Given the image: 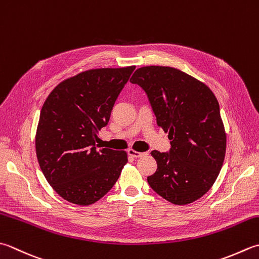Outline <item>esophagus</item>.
Wrapping results in <instances>:
<instances>
[{
    "mask_svg": "<svg viewBox=\"0 0 259 259\" xmlns=\"http://www.w3.org/2000/svg\"><path fill=\"white\" fill-rule=\"evenodd\" d=\"M128 154L131 157H135V158H139V157H143L146 155V153H140V151H137L135 149H129Z\"/></svg>",
    "mask_w": 259,
    "mask_h": 259,
    "instance_id": "obj_1",
    "label": "esophagus"
}]
</instances>
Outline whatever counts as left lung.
I'll return each instance as SVG.
<instances>
[{"mask_svg": "<svg viewBox=\"0 0 259 259\" xmlns=\"http://www.w3.org/2000/svg\"><path fill=\"white\" fill-rule=\"evenodd\" d=\"M148 95L157 124L168 133L169 153L151 151L157 170L147 177L157 194L176 205L199 200L224 164L227 134L209 86L168 66H145L131 76Z\"/></svg>", "mask_w": 259, "mask_h": 259, "instance_id": "left-lung-1", "label": "left lung"}]
</instances>
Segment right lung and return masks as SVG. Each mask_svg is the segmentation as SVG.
I'll list each match as a JSON object with an SVG mask.
<instances>
[{
  "label": "right lung",
  "mask_w": 259,
  "mask_h": 259,
  "mask_svg": "<svg viewBox=\"0 0 259 259\" xmlns=\"http://www.w3.org/2000/svg\"><path fill=\"white\" fill-rule=\"evenodd\" d=\"M135 68L85 70L60 82L45 101L35 154L46 180L70 203L85 206L99 201L128 161L124 150H98L95 144Z\"/></svg>",
  "instance_id": "add662e5"
}]
</instances>
